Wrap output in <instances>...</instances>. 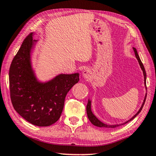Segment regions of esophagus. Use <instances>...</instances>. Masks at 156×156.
<instances>
[{"label":"esophagus","instance_id":"obj_1","mask_svg":"<svg viewBox=\"0 0 156 156\" xmlns=\"http://www.w3.org/2000/svg\"><path fill=\"white\" fill-rule=\"evenodd\" d=\"M91 74V71L89 70V69L86 68V69H84L83 70V77H84V78H90Z\"/></svg>","mask_w":156,"mask_h":156}]
</instances>
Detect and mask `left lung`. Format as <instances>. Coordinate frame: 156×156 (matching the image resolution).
Returning a JSON list of instances; mask_svg holds the SVG:
<instances>
[{
    "instance_id": "obj_1",
    "label": "left lung",
    "mask_w": 156,
    "mask_h": 156,
    "mask_svg": "<svg viewBox=\"0 0 156 156\" xmlns=\"http://www.w3.org/2000/svg\"><path fill=\"white\" fill-rule=\"evenodd\" d=\"M133 51H134V53H135V55H136V57L137 60H138V61L139 62V65L140 66V68L142 69V72H143V75H144V86H145V88H146L147 89V87H146V79H147V73H146V72H145V69H144V65L143 64H142V62H141V60L140 58V57L138 56V51H137V50L136 48H134V47H133ZM146 97H147V94L146 95H145V97H144V99L143 100V102H142V106L140 108V109L138 112H137L135 115H134L133 117H132L131 119H129V120L126 121V122H124L122 124H119V125H107V124L105 123H103L102 122H101L100 120L98 119V118H96V116L95 115L93 112H92L91 111V100H88V103H87V116H88V118L89 120H90V122L93 124L94 125L96 126H98V127H105V128H115L117 127V126H119L120 125H125V124L129 122V121H131L133 119V118H135L137 115H138L139 114V113L141 112V110L142 109V107H143L144 105V102H145V100H146Z\"/></svg>"
}]
</instances>
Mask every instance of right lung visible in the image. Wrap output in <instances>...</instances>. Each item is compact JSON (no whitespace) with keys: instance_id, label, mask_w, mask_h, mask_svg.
Returning a JSON list of instances; mask_svg holds the SVG:
<instances>
[{"instance_id":"obj_1","label":"right lung","mask_w":156,"mask_h":156,"mask_svg":"<svg viewBox=\"0 0 156 156\" xmlns=\"http://www.w3.org/2000/svg\"><path fill=\"white\" fill-rule=\"evenodd\" d=\"M31 33L23 42L9 72L10 96L14 109L34 125L48 126L58 121L69 91L79 81V73H61L47 82L36 76L31 52L37 43Z\"/></svg>"}]
</instances>
